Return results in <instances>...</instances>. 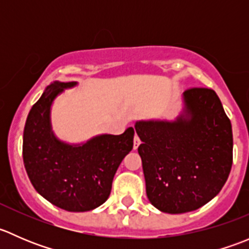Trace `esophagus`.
I'll return each mask as SVG.
<instances>
[{"label":"esophagus","instance_id":"esophagus-1","mask_svg":"<svg viewBox=\"0 0 249 249\" xmlns=\"http://www.w3.org/2000/svg\"><path fill=\"white\" fill-rule=\"evenodd\" d=\"M140 143H141V140L136 134V135H135V139H134V149H137V148H139Z\"/></svg>","mask_w":249,"mask_h":249}]
</instances>
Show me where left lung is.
<instances>
[{
    "mask_svg": "<svg viewBox=\"0 0 249 249\" xmlns=\"http://www.w3.org/2000/svg\"><path fill=\"white\" fill-rule=\"evenodd\" d=\"M184 109L175 122L135 124L142 141L145 192L165 213L190 212L222 190L232 165L231 123L219 97L208 88L183 92Z\"/></svg>",
    "mask_w": 249,
    "mask_h": 249,
    "instance_id": "obj_1",
    "label": "left lung"
}]
</instances>
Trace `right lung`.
Returning <instances> with one entry per match:
<instances>
[{
  "mask_svg": "<svg viewBox=\"0 0 249 249\" xmlns=\"http://www.w3.org/2000/svg\"><path fill=\"white\" fill-rule=\"evenodd\" d=\"M76 82H54L32 106L22 139V158L35 189L53 205L85 212L102 205L110 194L113 177L134 147L132 127L122 135H100L83 144H69L55 137L50 107L64 89Z\"/></svg>",
  "mask_w": 249,
  "mask_h": 249,
  "instance_id": "add662e5",
  "label": "right lung"
}]
</instances>
